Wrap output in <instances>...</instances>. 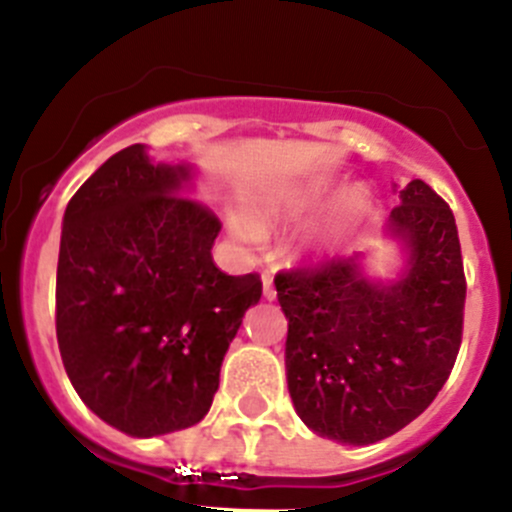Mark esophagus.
Returning <instances> with one entry per match:
<instances>
[{"label":"esophagus","mask_w":512,"mask_h":512,"mask_svg":"<svg viewBox=\"0 0 512 512\" xmlns=\"http://www.w3.org/2000/svg\"><path fill=\"white\" fill-rule=\"evenodd\" d=\"M262 294H265V299L277 297V289H275V285H272L270 272H262Z\"/></svg>","instance_id":"1"}]
</instances>
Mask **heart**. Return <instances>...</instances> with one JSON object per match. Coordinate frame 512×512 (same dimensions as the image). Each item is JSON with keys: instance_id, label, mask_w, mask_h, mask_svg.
<instances>
[{"instance_id": "1", "label": "heart", "mask_w": 512, "mask_h": 512, "mask_svg": "<svg viewBox=\"0 0 512 512\" xmlns=\"http://www.w3.org/2000/svg\"><path fill=\"white\" fill-rule=\"evenodd\" d=\"M327 200L324 185H299V188H282L270 193L252 208V225L245 220H237L232 225L235 237L245 245H257L262 240L260 232H277L282 227L299 223L309 213L319 208Z\"/></svg>"}]
</instances>
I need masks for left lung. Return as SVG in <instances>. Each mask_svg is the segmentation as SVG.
<instances>
[{"label":"left lung","instance_id":"1","mask_svg":"<svg viewBox=\"0 0 512 512\" xmlns=\"http://www.w3.org/2000/svg\"><path fill=\"white\" fill-rule=\"evenodd\" d=\"M389 230L409 247V272L396 285L366 280L356 257L275 277L294 409L314 433L354 446L421 416L451 376L463 337L466 275L453 210L411 180Z\"/></svg>","mask_w":512,"mask_h":512}]
</instances>
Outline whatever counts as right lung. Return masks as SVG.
I'll return each mask as SVG.
<instances>
[{
    "instance_id": "1",
    "label": "right lung",
    "mask_w": 512,
    "mask_h": 512,
    "mask_svg": "<svg viewBox=\"0 0 512 512\" xmlns=\"http://www.w3.org/2000/svg\"><path fill=\"white\" fill-rule=\"evenodd\" d=\"M190 170L141 143L69 200L56 267V339L76 394L128 436L190 428L213 406L223 356L262 280L213 262L218 215L180 195Z\"/></svg>"
}]
</instances>
